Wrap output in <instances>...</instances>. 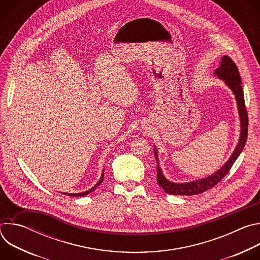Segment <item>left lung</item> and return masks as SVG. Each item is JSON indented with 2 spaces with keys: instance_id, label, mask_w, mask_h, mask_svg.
Returning a JSON list of instances; mask_svg holds the SVG:
<instances>
[{
  "instance_id": "8db88e82",
  "label": "left lung",
  "mask_w": 260,
  "mask_h": 260,
  "mask_svg": "<svg viewBox=\"0 0 260 260\" xmlns=\"http://www.w3.org/2000/svg\"><path fill=\"white\" fill-rule=\"evenodd\" d=\"M213 75L223 81L226 86L233 91L236 98V102L238 105L239 111V118H240V139L238 145L236 146L235 150L229 160L222 166L218 171L214 174L190 182L185 183H177L170 181L166 178L162 173L161 168L159 167L158 161V150L156 149V146L154 147V155L157 162V184L165 190V192L173 194V196H194L200 194L202 192L207 191L214 187L216 184H218L224 176L230 172L231 168L241 154L242 150L244 149L247 136H248V115L247 110L245 107V100H244V92L242 88V80L240 77V74L236 63L232 60V58L228 55H223L221 57L218 68L213 73Z\"/></svg>"
}]
</instances>
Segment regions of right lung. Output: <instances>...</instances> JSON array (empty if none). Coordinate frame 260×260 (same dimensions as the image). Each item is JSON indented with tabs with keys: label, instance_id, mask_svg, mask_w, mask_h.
<instances>
[{
	"label": "right lung",
	"instance_id": "add662e5",
	"mask_svg": "<svg viewBox=\"0 0 260 260\" xmlns=\"http://www.w3.org/2000/svg\"><path fill=\"white\" fill-rule=\"evenodd\" d=\"M104 172V171H103ZM104 181V173L102 174V176H101V178H100V180H99V182L94 185L93 187H91L90 189H88V190H86V191H83V192H79V193H68V192H62L63 194H66V196H70V197H84V196H87L88 193H90V192H92L93 190H95L96 189V187L98 186H100V184L102 183Z\"/></svg>",
	"mask_w": 260,
	"mask_h": 260
}]
</instances>
